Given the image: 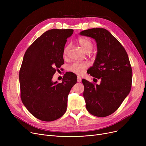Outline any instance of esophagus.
Returning <instances> with one entry per match:
<instances>
[{"mask_svg": "<svg viewBox=\"0 0 146 146\" xmlns=\"http://www.w3.org/2000/svg\"><path fill=\"white\" fill-rule=\"evenodd\" d=\"M82 82V78L80 77V76H78V82L80 83Z\"/></svg>", "mask_w": 146, "mask_h": 146, "instance_id": "obj_1", "label": "esophagus"}]
</instances>
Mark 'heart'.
Instances as JSON below:
<instances>
[{"label": "heart", "mask_w": 146, "mask_h": 146, "mask_svg": "<svg viewBox=\"0 0 146 146\" xmlns=\"http://www.w3.org/2000/svg\"><path fill=\"white\" fill-rule=\"evenodd\" d=\"M77 42L80 47L83 49L84 51L86 52H90L93 48V44L92 41L87 38L85 37H79L76 40ZM70 47L69 45H66L63 50V55L66 56L69 51ZM89 64L87 62H74L70 65H69L67 70L72 73H73L76 74L81 75L82 74L86 69L88 67Z\"/></svg>", "instance_id": "1"}]
</instances>
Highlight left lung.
Segmentation results:
<instances>
[{"mask_svg": "<svg viewBox=\"0 0 146 146\" xmlns=\"http://www.w3.org/2000/svg\"><path fill=\"white\" fill-rule=\"evenodd\" d=\"M79 34L92 38L96 42V58L87 72L101 79L100 85L82 80L86 108L94 116H108L118 110L131 90L132 69L128 54L106 29H89Z\"/></svg>", "mask_w": 146, "mask_h": 146, "instance_id": "8db88e82", "label": "left lung"}]
</instances>
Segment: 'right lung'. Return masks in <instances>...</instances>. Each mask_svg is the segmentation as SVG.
I'll use <instances>...</instances> for the list:
<instances>
[{
  "mask_svg": "<svg viewBox=\"0 0 146 146\" xmlns=\"http://www.w3.org/2000/svg\"><path fill=\"white\" fill-rule=\"evenodd\" d=\"M73 33L72 29L47 31L29 46L23 58L19 72L21 100L41 121H52L63 115L69 92L77 82V76L70 73L60 83L52 80L56 68L64 64V46Z\"/></svg>",
  "mask_w": 146,
  "mask_h": 146,
  "instance_id": "right-lung-1",
  "label": "right lung"
}]
</instances>
